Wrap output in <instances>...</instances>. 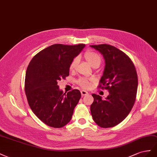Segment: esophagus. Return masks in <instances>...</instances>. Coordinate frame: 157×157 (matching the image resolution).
<instances>
[{
	"instance_id": "obj_1",
	"label": "esophagus",
	"mask_w": 157,
	"mask_h": 157,
	"mask_svg": "<svg viewBox=\"0 0 157 157\" xmlns=\"http://www.w3.org/2000/svg\"><path fill=\"white\" fill-rule=\"evenodd\" d=\"M81 94H82V96H85V95H88V92H87L86 91H85V90H82V91H81Z\"/></svg>"
}]
</instances>
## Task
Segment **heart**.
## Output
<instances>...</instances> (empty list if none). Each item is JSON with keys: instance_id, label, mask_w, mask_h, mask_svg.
<instances>
[{"instance_id": "obj_1", "label": "heart", "mask_w": 157, "mask_h": 157, "mask_svg": "<svg viewBox=\"0 0 157 157\" xmlns=\"http://www.w3.org/2000/svg\"><path fill=\"white\" fill-rule=\"evenodd\" d=\"M84 58L87 60V61L91 64L93 67L98 66L101 63V58L97 53L93 52L92 51H87L84 53ZM78 64V59L77 57L71 60L70 64V70H74ZM91 79H87L86 78H80L78 80V84L79 86L83 88L87 89L91 86Z\"/></svg>"}]
</instances>
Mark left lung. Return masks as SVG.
<instances>
[{"mask_svg":"<svg viewBox=\"0 0 157 157\" xmlns=\"http://www.w3.org/2000/svg\"><path fill=\"white\" fill-rule=\"evenodd\" d=\"M105 60V68L98 87L109 92L105 100L93 94V119L98 126L107 128L118 125L127 117L135 103L138 78L136 67L126 53L106 44L91 45Z\"/></svg>","mask_w":157,"mask_h":157,"instance_id":"8db88e82","label":"left lung"}]
</instances>
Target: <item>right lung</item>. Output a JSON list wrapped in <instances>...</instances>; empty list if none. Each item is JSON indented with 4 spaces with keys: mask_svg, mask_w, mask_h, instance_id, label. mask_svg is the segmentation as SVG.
Instances as JSON below:
<instances>
[{
    "mask_svg": "<svg viewBox=\"0 0 157 157\" xmlns=\"http://www.w3.org/2000/svg\"><path fill=\"white\" fill-rule=\"evenodd\" d=\"M84 44H55L31 59L26 70L25 92L28 104L37 117L47 126L60 128L68 124L81 98L78 89L63 93L58 82L69 75L70 64Z\"/></svg>",
    "mask_w": 157,
    "mask_h": 157,
    "instance_id": "obj_1",
    "label": "right lung"
}]
</instances>
